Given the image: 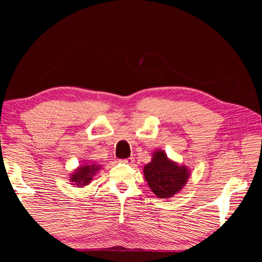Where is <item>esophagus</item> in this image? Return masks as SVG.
Here are the masks:
<instances>
[{
	"mask_svg": "<svg viewBox=\"0 0 262 262\" xmlns=\"http://www.w3.org/2000/svg\"><path fill=\"white\" fill-rule=\"evenodd\" d=\"M121 163L123 164H133L134 163V158L133 157H129V158H125V160H122Z\"/></svg>",
	"mask_w": 262,
	"mask_h": 262,
	"instance_id": "obj_1",
	"label": "esophagus"
}]
</instances>
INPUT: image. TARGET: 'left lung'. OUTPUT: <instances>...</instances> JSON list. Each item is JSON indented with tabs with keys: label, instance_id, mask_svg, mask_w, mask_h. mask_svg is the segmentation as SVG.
<instances>
[{
	"label": "left lung",
	"instance_id": "1",
	"mask_svg": "<svg viewBox=\"0 0 262 262\" xmlns=\"http://www.w3.org/2000/svg\"><path fill=\"white\" fill-rule=\"evenodd\" d=\"M186 165L171 161L162 149H156L152 160L143 167L144 178L152 192L161 199H168L181 191L190 177Z\"/></svg>",
	"mask_w": 262,
	"mask_h": 262
}]
</instances>
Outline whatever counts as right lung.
I'll return each mask as SVG.
<instances>
[{
    "mask_svg": "<svg viewBox=\"0 0 262 262\" xmlns=\"http://www.w3.org/2000/svg\"><path fill=\"white\" fill-rule=\"evenodd\" d=\"M102 168V166L96 163H84L80 167L74 169L70 175V184L76 188H83L89 186L93 181L96 173Z\"/></svg>",
    "mask_w": 262,
    "mask_h": 262,
    "instance_id": "obj_1",
    "label": "right lung"
}]
</instances>
